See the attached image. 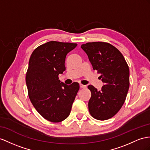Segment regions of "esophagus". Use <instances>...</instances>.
I'll list each match as a JSON object with an SVG mask.
<instances>
[{"instance_id":"34e87169","label":"esophagus","mask_w":150,"mask_h":150,"mask_svg":"<svg viewBox=\"0 0 150 150\" xmlns=\"http://www.w3.org/2000/svg\"><path fill=\"white\" fill-rule=\"evenodd\" d=\"M80 88H82V89H85V88H86V86L82 85V84H80Z\"/></svg>"}]
</instances>
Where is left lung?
<instances>
[{"instance_id":"1","label":"left lung","mask_w":150,"mask_h":150,"mask_svg":"<svg viewBox=\"0 0 150 150\" xmlns=\"http://www.w3.org/2000/svg\"><path fill=\"white\" fill-rule=\"evenodd\" d=\"M93 70L104 83L100 91L91 86L88 107L91 116L105 120L117 114L124 105L129 88V68L124 56L113 45L94 42L82 44Z\"/></svg>"}]
</instances>
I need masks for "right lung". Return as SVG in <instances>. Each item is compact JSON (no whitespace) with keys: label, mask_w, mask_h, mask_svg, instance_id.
I'll return each instance as SVG.
<instances>
[{"label":"right lung","mask_w":150,"mask_h":150,"mask_svg":"<svg viewBox=\"0 0 150 150\" xmlns=\"http://www.w3.org/2000/svg\"><path fill=\"white\" fill-rule=\"evenodd\" d=\"M77 44L50 41L32 52L26 75L29 98L37 112L46 120L60 122L70 113L79 90V84L68 86L59 80L66 70L67 54Z\"/></svg>","instance_id":"right-lung-1"}]
</instances>
